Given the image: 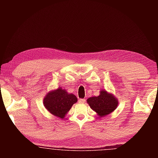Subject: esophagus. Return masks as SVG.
<instances>
[{"instance_id":"34e87169","label":"esophagus","mask_w":158,"mask_h":158,"mask_svg":"<svg viewBox=\"0 0 158 158\" xmlns=\"http://www.w3.org/2000/svg\"><path fill=\"white\" fill-rule=\"evenodd\" d=\"M85 102V99H79V103L83 104V103H84Z\"/></svg>"}]
</instances>
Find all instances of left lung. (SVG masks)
I'll use <instances>...</instances> for the list:
<instances>
[{
  "mask_svg": "<svg viewBox=\"0 0 158 158\" xmlns=\"http://www.w3.org/2000/svg\"><path fill=\"white\" fill-rule=\"evenodd\" d=\"M97 97H91L87 100V103L99 117H104L111 114L117 108L118 101L111 93L102 90Z\"/></svg>",
  "mask_w": 158,
  "mask_h": 158,
  "instance_id": "8db88e82",
  "label": "left lung"
}]
</instances>
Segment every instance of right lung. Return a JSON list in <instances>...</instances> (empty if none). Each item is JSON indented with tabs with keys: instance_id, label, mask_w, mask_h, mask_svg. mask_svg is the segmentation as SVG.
Masks as SVG:
<instances>
[{
	"instance_id": "obj_1",
	"label": "right lung",
	"mask_w": 158,
	"mask_h": 158,
	"mask_svg": "<svg viewBox=\"0 0 158 158\" xmlns=\"http://www.w3.org/2000/svg\"><path fill=\"white\" fill-rule=\"evenodd\" d=\"M77 102V98L75 95L59 87L47 93L44 98L43 105L49 113L63 119Z\"/></svg>"
}]
</instances>
